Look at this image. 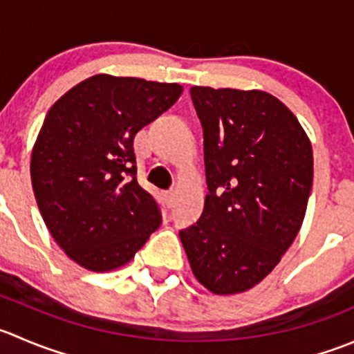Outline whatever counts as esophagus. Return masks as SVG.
<instances>
[{"mask_svg": "<svg viewBox=\"0 0 354 354\" xmlns=\"http://www.w3.org/2000/svg\"><path fill=\"white\" fill-rule=\"evenodd\" d=\"M162 198L166 201L167 205H173L174 202V190H164L162 192Z\"/></svg>", "mask_w": 354, "mask_h": 354, "instance_id": "esophagus-1", "label": "esophagus"}]
</instances>
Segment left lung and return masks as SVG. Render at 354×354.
Wrapping results in <instances>:
<instances>
[{"instance_id": "obj_1", "label": "left lung", "mask_w": 354, "mask_h": 354, "mask_svg": "<svg viewBox=\"0 0 354 354\" xmlns=\"http://www.w3.org/2000/svg\"><path fill=\"white\" fill-rule=\"evenodd\" d=\"M190 95L204 129L209 194L180 239L205 289L245 292L272 273L299 233L313 149L296 115L266 91L194 86Z\"/></svg>"}]
</instances>
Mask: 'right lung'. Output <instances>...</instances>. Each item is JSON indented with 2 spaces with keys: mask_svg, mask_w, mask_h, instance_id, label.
Instances as JSON below:
<instances>
[{
  "mask_svg": "<svg viewBox=\"0 0 354 354\" xmlns=\"http://www.w3.org/2000/svg\"><path fill=\"white\" fill-rule=\"evenodd\" d=\"M181 91L176 82L97 74L46 114L30 159L34 195L55 242L82 268H119L159 228V205L136 180L133 142Z\"/></svg>",
  "mask_w": 354,
  "mask_h": 354,
  "instance_id": "right-lung-1",
  "label": "right lung"
}]
</instances>
